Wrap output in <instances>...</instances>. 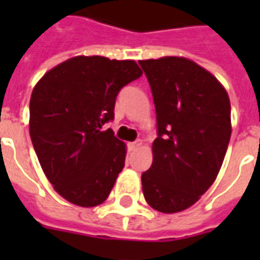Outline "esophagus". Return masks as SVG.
I'll list each match as a JSON object with an SVG mask.
<instances>
[{
    "mask_svg": "<svg viewBox=\"0 0 260 260\" xmlns=\"http://www.w3.org/2000/svg\"><path fill=\"white\" fill-rule=\"evenodd\" d=\"M140 146H142V142H140V140H136V142L128 143V150L135 151V150H138Z\"/></svg>",
    "mask_w": 260,
    "mask_h": 260,
    "instance_id": "esophagus-1",
    "label": "esophagus"
}]
</instances>
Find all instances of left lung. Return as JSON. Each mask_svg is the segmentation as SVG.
<instances>
[{"label":"left lung","mask_w":260,"mask_h":260,"mask_svg":"<svg viewBox=\"0 0 260 260\" xmlns=\"http://www.w3.org/2000/svg\"><path fill=\"white\" fill-rule=\"evenodd\" d=\"M154 97L158 138L142 174L148 205L177 213L196 204L221 169L231 139V102L222 85L193 60H139Z\"/></svg>","instance_id":"8db88e82"}]
</instances>
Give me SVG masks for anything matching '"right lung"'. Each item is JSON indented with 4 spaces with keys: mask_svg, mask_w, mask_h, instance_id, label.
<instances>
[{
    "mask_svg": "<svg viewBox=\"0 0 260 260\" xmlns=\"http://www.w3.org/2000/svg\"><path fill=\"white\" fill-rule=\"evenodd\" d=\"M135 60L75 56L34 87L29 135L54 189L83 208L105 201L125 163V144L104 129L114 118L118 91L142 77Z\"/></svg>",
    "mask_w": 260,
    "mask_h": 260,
    "instance_id": "add662e5",
    "label": "right lung"
}]
</instances>
